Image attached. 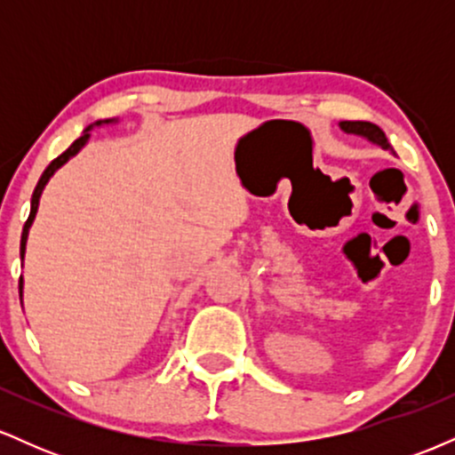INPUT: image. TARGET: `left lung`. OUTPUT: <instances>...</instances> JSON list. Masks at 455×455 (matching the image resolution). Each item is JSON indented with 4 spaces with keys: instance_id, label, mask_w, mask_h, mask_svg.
Listing matches in <instances>:
<instances>
[{
    "instance_id": "left-lung-1",
    "label": "left lung",
    "mask_w": 455,
    "mask_h": 455,
    "mask_svg": "<svg viewBox=\"0 0 455 455\" xmlns=\"http://www.w3.org/2000/svg\"><path fill=\"white\" fill-rule=\"evenodd\" d=\"M340 128L347 134H357V137L368 139L370 143H377L383 149H391V145L387 143V137L379 126L370 122H340Z\"/></svg>"
}]
</instances>
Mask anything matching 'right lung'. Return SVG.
<instances>
[{
    "instance_id": "obj_1",
    "label": "right lung",
    "mask_w": 455,
    "mask_h": 455,
    "mask_svg": "<svg viewBox=\"0 0 455 455\" xmlns=\"http://www.w3.org/2000/svg\"><path fill=\"white\" fill-rule=\"evenodd\" d=\"M115 122H117V119H98V122L90 124V126H87L85 130H83L81 137H78V139L75 140V143H72L70 148H68V149L64 151V154L57 156V158H55L53 162H51L49 166H46L44 173H43V177H40L38 186H36L34 195H31V212H29L28 222H25V227H23V235H20V260L25 259V245H28V235H29L31 224H34L36 213H38V203H40V196H43L44 186L49 184V180H51V177L55 175V171H57V169H61V166H64L66 162L72 158V156H76L78 151H81L83 148H85V143H87V140H90V137H92L90 130H93L96 126H107V124H115ZM19 297H20V306H23V275H20V278H19Z\"/></svg>"
}]
</instances>
